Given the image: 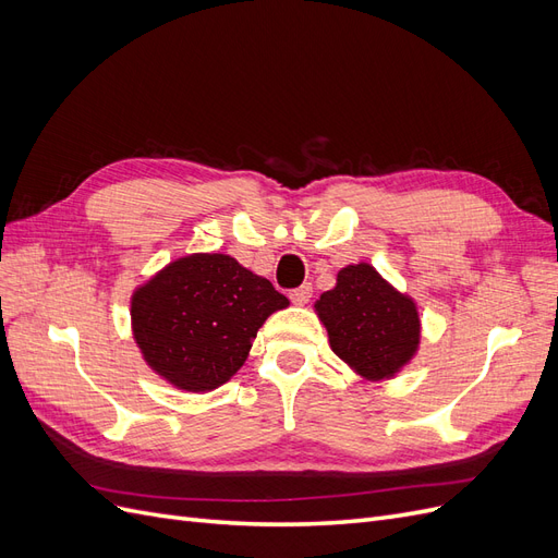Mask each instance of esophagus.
Here are the masks:
<instances>
[{
  "instance_id": "34e87169",
  "label": "esophagus",
  "mask_w": 558,
  "mask_h": 558,
  "mask_svg": "<svg viewBox=\"0 0 558 558\" xmlns=\"http://www.w3.org/2000/svg\"><path fill=\"white\" fill-rule=\"evenodd\" d=\"M312 293H314L312 283H302L300 289H295V291H291V293H289V298H291L293 305H305V302H310Z\"/></svg>"
}]
</instances>
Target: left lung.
<instances>
[{"label": "left lung", "instance_id": "1", "mask_svg": "<svg viewBox=\"0 0 558 558\" xmlns=\"http://www.w3.org/2000/svg\"><path fill=\"white\" fill-rule=\"evenodd\" d=\"M332 351L365 379H388L418 349L421 320L414 300L398 293L373 265H347L332 291L314 305Z\"/></svg>", "mask_w": 558, "mask_h": 558}]
</instances>
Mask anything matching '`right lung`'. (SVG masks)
<instances>
[{
	"label": "right lung",
	"mask_w": 558,
	"mask_h": 558,
	"mask_svg": "<svg viewBox=\"0 0 558 558\" xmlns=\"http://www.w3.org/2000/svg\"><path fill=\"white\" fill-rule=\"evenodd\" d=\"M289 307L226 253H193L132 295V332L150 369L183 391H211L244 365L269 314Z\"/></svg>",
	"instance_id": "right-lung-1"
}]
</instances>
